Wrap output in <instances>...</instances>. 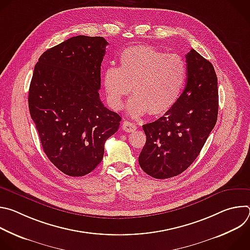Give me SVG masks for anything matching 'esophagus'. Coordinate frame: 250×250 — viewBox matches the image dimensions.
Listing matches in <instances>:
<instances>
[{
    "label": "esophagus",
    "instance_id": "esophagus-1",
    "mask_svg": "<svg viewBox=\"0 0 250 250\" xmlns=\"http://www.w3.org/2000/svg\"><path fill=\"white\" fill-rule=\"evenodd\" d=\"M123 128L126 132H132V131H134L136 129V125L134 124L128 122V121H125L123 123Z\"/></svg>",
    "mask_w": 250,
    "mask_h": 250
}]
</instances>
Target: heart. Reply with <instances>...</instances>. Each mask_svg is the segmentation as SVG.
Here are the masks:
<instances>
[{
    "label": "heart",
    "mask_w": 250,
    "mask_h": 250,
    "mask_svg": "<svg viewBox=\"0 0 250 250\" xmlns=\"http://www.w3.org/2000/svg\"><path fill=\"white\" fill-rule=\"evenodd\" d=\"M119 68L109 67L103 74V86L110 105L121 110L132 89L127 113L138 118L149 113H167L179 100L186 81L187 65L177 53H166L150 45L124 49Z\"/></svg>",
    "instance_id": "b5f03b06"
}]
</instances>
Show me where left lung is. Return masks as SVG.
Listing matches in <instances>:
<instances>
[{"label": "left lung", "instance_id": "left-lung-1", "mask_svg": "<svg viewBox=\"0 0 250 250\" xmlns=\"http://www.w3.org/2000/svg\"><path fill=\"white\" fill-rule=\"evenodd\" d=\"M187 82L179 100L163 117L142 125L146 135L138 163L146 174L167 179L198 157L219 112L215 68L195 49L186 54Z\"/></svg>", "mask_w": 250, "mask_h": 250}]
</instances>
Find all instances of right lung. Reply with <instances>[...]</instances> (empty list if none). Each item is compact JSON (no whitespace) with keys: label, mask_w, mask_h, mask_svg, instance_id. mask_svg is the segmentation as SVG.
<instances>
[{"label":"right lung","mask_w":250,"mask_h":250,"mask_svg":"<svg viewBox=\"0 0 250 250\" xmlns=\"http://www.w3.org/2000/svg\"><path fill=\"white\" fill-rule=\"evenodd\" d=\"M106 42L77 35L47 49L35 64L28 108L48 159L64 174L84 176L101 163L119 114L100 100Z\"/></svg>","instance_id":"right-lung-1"}]
</instances>
